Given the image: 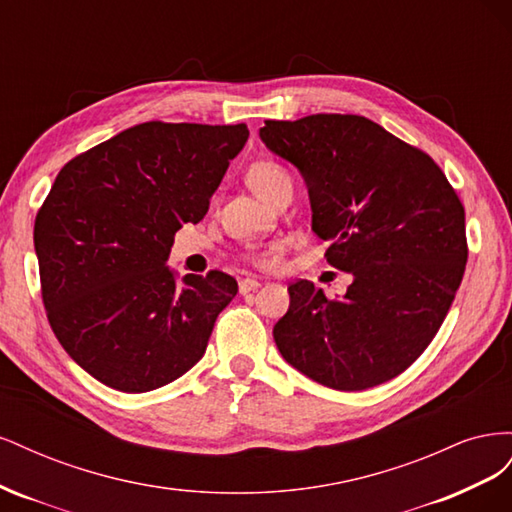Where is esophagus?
<instances>
[{"label":"esophagus","mask_w":512,"mask_h":512,"mask_svg":"<svg viewBox=\"0 0 512 512\" xmlns=\"http://www.w3.org/2000/svg\"><path fill=\"white\" fill-rule=\"evenodd\" d=\"M260 288V282L254 280V277H245V280L239 282V292L241 294H247V292H254Z\"/></svg>","instance_id":"obj_1"}]
</instances>
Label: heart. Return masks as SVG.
<instances>
[{
    "label": "heart",
    "instance_id": "heart-1",
    "mask_svg": "<svg viewBox=\"0 0 512 512\" xmlns=\"http://www.w3.org/2000/svg\"><path fill=\"white\" fill-rule=\"evenodd\" d=\"M247 181H250L252 190L260 198L269 200V203L280 192L292 188V179L288 175V170L282 164H277L273 160L256 162L250 168V173H247ZM282 254H284V243L273 241L269 245H262V247H256V250H252L250 260L262 269H269V267H275L277 262H280Z\"/></svg>",
    "mask_w": 512,
    "mask_h": 512
}]
</instances>
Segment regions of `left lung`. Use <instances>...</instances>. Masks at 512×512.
<instances>
[{
    "label": "left lung",
    "instance_id": "obj_1",
    "mask_svg": "<svg viewBox=\"0 0 512 512\" xmlns=\"http://www.w3.org/2000/svg\"><path fill=\"white\" fill-rule=\"evenodd\" d=\"M260 138L299 168L324 256L352 277L339 299L290 284L277 348L335 391L399 376L436 337L466 271V211L453 185L425 151L361 115L269 119Z\"/></svg>",
    "mask_w": 512,
    "mask_h": 512
}]
</instances>
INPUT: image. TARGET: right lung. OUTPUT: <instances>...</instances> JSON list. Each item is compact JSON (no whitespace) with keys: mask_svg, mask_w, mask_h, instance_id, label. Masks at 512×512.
<instances>
[{"mask_svg":"<svg viewBox=\"0 0 512 512\" xmlns=\"http://www.w3.org/2000/svg\"><path fill=\"white\" fill-rule=\"evenodd\" d=\"M250 130L147 121L72 158L34 224L42 301L59 344L123 393L177 380L237 294L222 271L166 267L175 232L209 211Z\"/></svg>","mask_w":512,"mask_h":512,"instance_id":"1","label":"right lung"}]
</instances>
